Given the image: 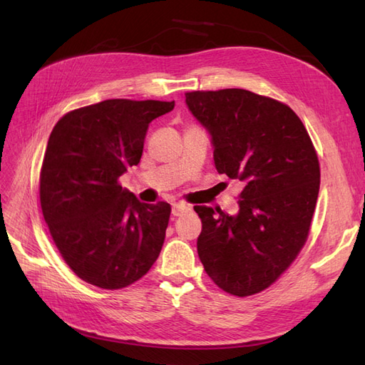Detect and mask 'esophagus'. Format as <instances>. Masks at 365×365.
I'll list each match as a JSON object with an SVG mask.
<instances>
[{
	"mask_svg": "<svg viewBox=\"0 0 365 365\" xmlns=\"http://www.w3.org/2000/svg\"><path fill=\"white\" fill-rule=\"evenodd\" d=\"M190 207L187 204H182V202H178V204H172V216H181L182 213L189 212Z\"/></svg>",
	"mask_w": 365,
	"mask_h": 365,
	"instance_id": "obj_1",
	"label": "esophagus"
}]
</instances>
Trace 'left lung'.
<instances>
[{
    "instance_id": "obj_1",
    "label": "left lung",
    "mask_w": 365,
    "mask_h": 365,
    "mask_svg": "<svg viewBox=\"0 0 365 365\" xmlns=\"http://www.w3.org/2000/svg\"><path fill=\"white\" fill-rule=\"evenodd\" d=\"M208 132L216 170L244 182L236 215L195 205L202 231L197 256L224 291L267 289L303 248L319 190V165L289 106L240 88L185 94Z\"/></svg>"
}]
</instances>
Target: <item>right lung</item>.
<instances>
[{
	"label": "right lung",
	"mask_w": 365,
	"mask_h": 365,
	"mask_svg": "<svg viewBox=\"0 0 365 365\" xmlns=\"http://www.w3.org/2000/svg\"><path fill=\"white\" fill-rule=\"evenodd\" d=\"M175 102L109 98L65 114L53 128L41 170L50 235L77 277L120 289L160 256L168 202L145 204L118 178L140 163L149 123Z\"/></svg>",
	"instance_id": "add662e5"
}]
</instances>
